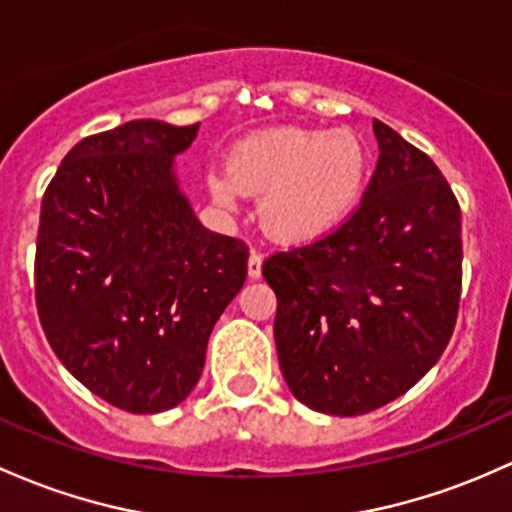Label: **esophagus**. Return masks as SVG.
Returning a JSON list of instances; mask_svg holds the SVG:
<instances>
[{"mask_svg":"<svg viewBox=\"0 0 512 512\" xmlns=\"http://www.w3.org/2000/svg\"><path fill=\"white\" fill-rule=\"evenodd\" d=\"M247 274H250V279L262 277V255L257 250L250 252V260H247Z\"/></svg>","mask_w":512,"mask_h":512,"instance_id":"1","label":"esophagus"}]
</instances>
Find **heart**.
I'll return each instance as SVG.
<instances>
[{
	"label": "heart",
	"instance_id": "b5f03b06",
	"mask_svg": "<svg viewBox=\"0 0 512 512\" xmlns=\"http://www.w3.org/2000/svg\"><path fill=\"white\" fill-rule=\"evenodd\" d=\"M367 148L352 131L279 126L240 140L228 167H211L213 199L235 209L262 194L260 221L282 243H308L350 218L367 182Z\"/></svg>",
	"mask_w": 512,
	"mask_h": 512
}]
</instances>
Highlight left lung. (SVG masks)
<instances>
[{
    "instance_id": "obj_1",
    "label": "left lung",
    "mask_w": 512,
    "mask_h": 512,
    "mask_svg": "<svg viewBox=\"0 0 512 512\" xmlns=\"http://www.w3.org/2000/svg\"><path fill=\"white\" fill-rule=\"evenodd\" d=\"M376 170L340 228L274 252V342L291 393L328 415L403 396L445 352L462 294V211L423 150L374 119Z\"/></svg>"
}]
</instances>
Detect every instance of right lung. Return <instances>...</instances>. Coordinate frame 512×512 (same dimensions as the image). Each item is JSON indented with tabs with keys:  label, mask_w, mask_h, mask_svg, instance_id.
<instances>
[{
	"label": "right lung",
	"mask_w": 512,
	"mask_h": 512,
	"mask_svg": "<svg viewBox=\"0 0 512 512\" xmlns=\"http://www.w3.org/2000/svg\"><path fill=\"white\" fill-rule=\"evenodd\" d=\"M199 131L138 119L80 140L50 179L36 306L65 369L128 413L182 403L247 277V245L206 230L174 179Z\"/></svg>",
	"instance_id": "add662e5"
}]
</instances>
